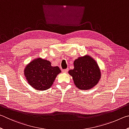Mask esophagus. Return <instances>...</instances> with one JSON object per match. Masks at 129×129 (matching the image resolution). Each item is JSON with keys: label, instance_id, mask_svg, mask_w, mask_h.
I'll list each match as a JSON object with an SVG mask.
<instances>
[{"label": "esophagus", "instance_id": "esophagus-1", "mask_svg": "<svg viewBox=\"0 0 129 129\" xmlns=\"http://www.w3.org/2000/svg\"><path fill=\"white\" fill-rule=\"evenodd\" d=\"M69 71V69H66L63 70L62 72H63V73H67V71Z\"/></svg>", "mask_w": 129, "mask_h": 129}]
</instances>
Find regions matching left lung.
I'll return each instance as SVG.
<instances>
[{
	"label": "left lung",
	"mask_w": 129,
	"mask_h": 129,
	"mask_svg": "<svg viewBox=\"0 0 129 129\" xmlns=\"http://www.w3.org/2000/svg\"><path fill=\"white\" fill-rule=\"evenodd\" d=\"M74 68L69 71L78 89L88 90L98 84L101 76L98 63L90 55L80 56L74 60Z\"/></svg>",
	"instance_id": "1"
}]
</instances>
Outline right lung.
Returning <instances> with one entry per match:
<instances>
[{"mask_svg":"<svg viewBox=\"0 0 129 129\" xmlns=\"http://www.w3.org/2000/svg\"><path fill=\"white\" fill-rule=\"evenodd\" d=\"M60 73L58 66H52L50 61L41 58L31 60L24 70L25 77L28 84L38 91L50 88L56 76Z\"/></svg>","mask_w":129,"mask_h":129,"instance_id":"1","label":"right lung"}]
</instances>
